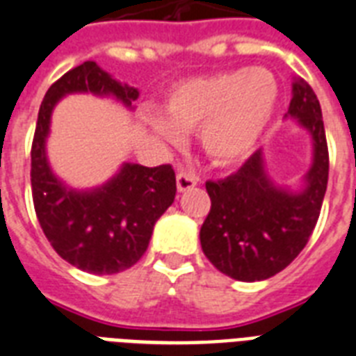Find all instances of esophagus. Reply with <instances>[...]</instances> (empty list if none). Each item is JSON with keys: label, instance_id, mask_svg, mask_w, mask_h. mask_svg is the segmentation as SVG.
Wrapping results in <instances>:
<instances>
[{"label": "esophagus", "instance_id": "1", "mask_svg": "<svg viewBox=\"0 0 356 356\" xmlns=\"http://www.w3.org/2000/svg\"><path fill=\"white\" fill-rule=\"evenodd\" d=\"M195 184H197V179L195 175L188 172H179L177 173V190L179 192H184V190L194 188Z\"/></svg>", "mask_w": 356, "mask_h": 356}]
</instances>
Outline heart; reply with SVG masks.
Here are the masks:
<instances>
[{
    "label": "heart",
    "mask_w": 356,
    "mask_h": 356,
    "mask_svg": "<svg viewBox=\"0 0 356 356\" xmlns=\"http://www.w3.org/2000/svg\"><path fill=\"white\" fill-rule=\"evenodd\" d=\"M281 99L275 74L266 68H234L179 85L166 103V116L149 114L162 138L179 144L183 131H200L201 147L216 164L243 161L273 122Z\"/></svg>",
    "instance_id": "obj_1"
}]
</instances>
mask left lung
<instances>
[{
  "label": "left lung",
  "instance_id": "8db88e82",
  "mask_svg": "<svg viewBox=\"0 0 356 356\" xmlns=\"http://www.w3.org/2000/svg\"><path fill=\"white\" fill-rule=\"evenodd\" d=\"M312 136V166L299 192L279 188L254 151L236 173L207 181L211 212L201 225V249L212 264L236 281H264L282 271L309 242L320 218L329 179V149L321 107L305 79H296L286 118Z\"/></svg>",
  "mask_w": 356,
  "mask_h": 356
}]
</instances>
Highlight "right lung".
<instances>
[{
	"instance_id": "right-lung-1",
	"label": "right lung",
	"mask_w": 356,
	"mask_h": 356,
	"mask_svg": "<svg viewBox=\"0 0 356 356\" xmlns=\"http://www.w3.org/2000/svg\"><path fill=\"white\" fill-rule=\"evenodd\" d=\"M74 92L114 96L131 107L138 90L86 60L49 86L38 111L31 147L33 203L51 248L79 270L113 275L136 264L145 253L155 222L175 200V172L170 164H123L99 188L79 192L60 183L47 162L46 138L53 107Z\"/></svg>"
}]
</instances>
